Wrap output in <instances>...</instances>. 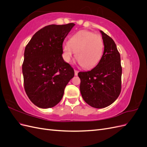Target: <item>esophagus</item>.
I'll return each mask as SVG.
<instances>
[{
	"instance_id": "esophagus-1",
	"label": "esophagus",
	"mask_w": 147,
	"mask_h": 147,
	"mask_svg": "<svg viewBox=\"0 0 147 147\" xmlns=\"http://www.w3.org/2000/svg\"><path fill=\"white\" fill-rule=\"evenodd\" d=\"M78 71L74 70V74H75V76H78Z\"/></svg>"
}]
</instances>
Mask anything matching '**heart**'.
I'll return each instance as SVG.
<instances>
[{"instance_id":"obj_1","label":"heart","mask_w":147,"mask_h":147,"mask_svg":"<svg viewBox=\"0 0 147 147\" xmlns=\"http://www.w3.org/2000/svg\"><path fill=\"white\" fill-rule=\"evenodd\" d=\"M103 41L100 35L82 30L78 32L70 39L69 42L63 46V57L69 62L74 54L80 65L85 69H90L98 64L102 57Z\"/></svg>"}]
</instances>
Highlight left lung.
<instances>
[{
	"mask_svg": "<svg viewBox=\"0 0 147 147\" xmlns=\"http://www.w3.org/2000/svg\"><path fill=\"white\" fill-rule=\"evenodd\" d=\"M103 54L97 65L87 72H79L80 91L84 100L90 106L103 108L118 98L121 90L120 54L111 37L102 31Z\"/></svg>",
	"mask_w": 147,
	"mask_h": 147,
	"instance_id": "left-lung-1",
	"label": "left lung"
}]
</instances>
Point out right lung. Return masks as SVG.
I'll return each instance as SVG.
<instances>
[{
  "instance_id": "add662e5",
  "label": "right lung",
  "mask_w": 147,
  "mask_h": 147,
  "mask_svg": "<svg viewBox=\"0 0 147 147\" xmlns=\"http://www.w3.org/2000/svg\"><path fill=\"white\" fill-rule=\"evenodd\" d=\"M74 23L45 26L36 32L25 47L22 71L25 92L40 108L60 102L65 88L74 76L63 58V42Z\"/></svg>"
}]
</instances>
